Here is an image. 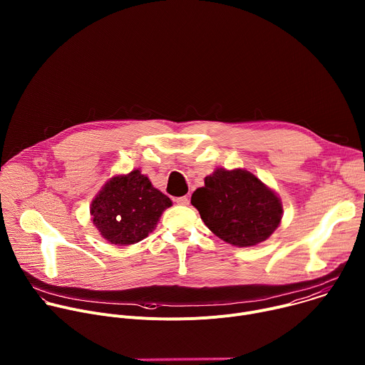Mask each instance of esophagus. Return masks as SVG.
<instances>
[{
    "label": "esophagus",
    "mask_w": 365,
    "mask_h": 365,
    "mask_svg": "<svg viewBox=\"0 0 365 365\" xmlns=\"http://www.w3.org/2000/svg\"><path fill=\"white\" fill-rule=\"evenodd\" d=\"M175 202H176L178 205H183V206H186V205H189V197H187V196H180V197H176V199H175Z\"/></svg>",
    "instance_id": "1"
}]
</instances>
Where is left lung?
<instances>
[{
    "mask_svg": "<svg viewBox=\"0 0 365 365\" xmlns=\"http://www.w3.org/2000/svg\"><path fill=\"white\" fill-rule=\"evenodd\" d=\"M190 203L207 228L237 247L266 241L283 215L276 192L244 169H217L193 192Z\"/></svg>",
    "mask_w": 365,
    "mask_h": 365,
    "instance_id": "left-lung-1",
    "label": "left lung"
}]
</instances>
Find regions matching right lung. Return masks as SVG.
<instances>
[{
    "mask_svg": "<svg viewBox=\"0 0 365 365\" xmlns=\"http://www.w3.org/2000/svg\"><path fill=\"white\" fill-rule=\"evenodd\" d=\"M172 206L170 197L155 189L138 169L118 175L102 186L91 205L93 225L115 245L144 240Z\"/></svg>",
    "mask_w": 365,
    "mask_h": 365,
    "instance_id": "add662e5",
    "label": "right lung"
}]
</instances>
